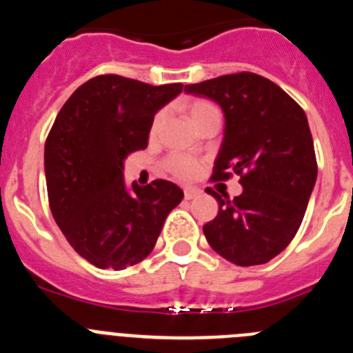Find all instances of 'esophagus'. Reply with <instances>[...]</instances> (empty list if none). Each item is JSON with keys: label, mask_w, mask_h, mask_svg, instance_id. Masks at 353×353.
Wrapping results in <instances>:
<instances>
[{"label": "esophagus", "mask_w": 353, "mask_h": 353, "mask_svg": "<svg viewBox=\"0 0 353 353\" xmlns=\"http://www.w3.org/2000/svg\"><path fill=\"white\" fill-rule=\"evenodd\" d=\"M199 194H201V191L196 189V187H185V189H183V198L185 199H192Z\"/></svg>", "instance_id": "obj_1"}]
</instances>
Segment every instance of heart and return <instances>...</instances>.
Masks as SVG:
<instances>
[{
    "instance_id": "b5f03b06",
    "label": "heart",
    "mask_w": 353,
    "mask_h": 353,
    "mask_svg": "<svg viewBox=\"0 0 353 353\" xmlns=\"http://www.w3.org/2000/svg\"><path fill=\"white\" fill-rule=\"evenodd\" d=\"M187 111H189L191 120L194 121V125H198L199 121L205 120V118L210 117V114L219 113L217 108H215L212 102L205 101V99H194V101L189 102V104H187ZM162 120H164L162 113H159L157 117L154 118V121H152V134L159 132V129H161L162 125ZM199 168H201L199 166V162L196 161L194 157H191V155L174 154L166 161V170L180 180L196 179L199 173Z\"/></svg>"
}]
</instances>
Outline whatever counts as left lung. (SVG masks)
<instances>
[{
    "label": "left lung",
    "instance_id": "left-lung-1",
    "mask_svg": "<svg viewBox=\"0 0 353 353\" xmlns=\"http://www.w3.org/2000/svg\"><path fill=\"white\" fill-rule=\"evenodd\" d=\"M215 101L226 118L212 182L239 174L244 191L219 203L203 226L217 254L240 267L261 265L285 251L301 228L316 182V155L304 109L270 79L252 72L185 84ZM224 195V194H223Z\"/></svg>",
    "mask_w": 353,
    "mask_h": 353
}]
</instances>
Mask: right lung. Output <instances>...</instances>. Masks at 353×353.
<instances>
[{"instance_id":"1","label":"right lung","mask_w":353,"mask_h":353,"mask_svg":"<svg viewBox=\"0 0 353 353\" xmlns=\"http://www.w3.org/2000/svg\"><path fill=\"white\" fill-rule=\"evenodd\" d=\"M182 83L152 86L117 74L92 77L68 97L43 150L49 207L74 251L99 269L123 270L155 248L183 192L168 180L123 182L127 155L148 146L155 113Z\"/></svg>"}]
</instances>
